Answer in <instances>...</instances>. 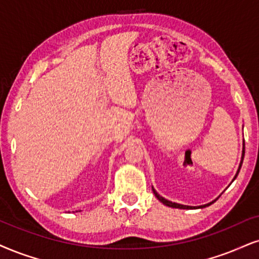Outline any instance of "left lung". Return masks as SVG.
<instances>
[{
    "instance_id": "8db88e82",
    "label": "left lung",
    "mask_w": 259,
    "mask_h": 259,
    "mask_svg": "<svg viewBox=\"0 0 259 259\" xmlns=\"http://www.w3.org/2000/svg\"><path fill=\"white\" fill-rule=\"evenodd\" d=\"M244 155H245V148L242 149V156H241V162H240V164H239V169H238V171H237V174H235V177H234V179H233V180H235V178L238 177V174H239V171H240V168H241V164H242V161H244ZM152 191H154V194L156 196V198H157V199L159 200V202H162L164 204V205H167V206H170V207H177V209H200V207H206V206H209V205H211L212 203H215L216 202V199H218V198H216L215 200H212V202H210V203H207V204H204V205H199V206H188V205H183V204H178V203H173V202H170V200H168V199H165V198H163V197H161L159 196V194L156 192L155 191V188H152Z\"/></svg>"
}]
</instances>
